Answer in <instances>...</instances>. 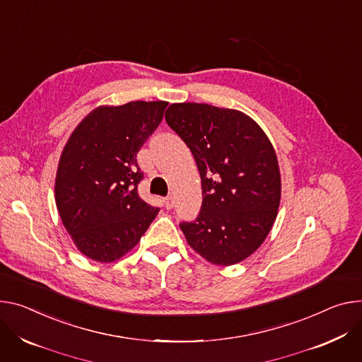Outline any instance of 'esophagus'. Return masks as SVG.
<instances>
[{
    "label": "esophagus",
    "instance_id": "1",
    "mask_svg": "<svg viewBox=\"0 0 362 362\" xmlns=\"http://www.w3.org/2000/svg\"><path fill=\"white\" fill-rule=\"evenodd\" d=\"M163 202H164V208H166V209H172L173 205H175V201H173L172 196H168V198L164 199Z\"/></svg>",
    "mask_w": 362,
    "mask_h": 362
}]
</instances>
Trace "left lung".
Segmentation results:
<instances>
[{"mask_svg":"<svg viewBox=\"0 0 362 362\" xmlns=\"http://www.w3.org/2000/svg\"><path fill=\"white\" fill-rule=\"evenodd\" d=\"M166 121L201 175L199 216L180 223L187 244L215 266L241 262L264 243L279 212L281 177L272 141L238 110L172 104Z\"/></svg>","mask_w":362,"mask_h":362,"instance_id":"1","label":"left lung"}]
</instances>
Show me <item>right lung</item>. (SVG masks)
<instances>
[{
	"label": "right lung",
	"mask_w": 362,
	"mask_h": 362,
	"mask_svg": "<svg viewBox=\"0 0 362 362\" xmlns=\"http://www.w3.org/2000/svg\"><path fill=\"white\" fill-rule=\"evenodd\" d=\"M169 103L133 101L92 110L63 147L54 199L63 226L90 259L112 262L133 250L158 209L137 193V153Z\"/></svg>",
	"instance_id": "add662e5"
}]
</instances>
